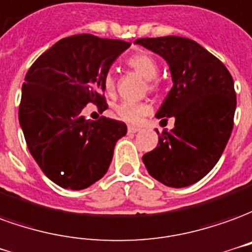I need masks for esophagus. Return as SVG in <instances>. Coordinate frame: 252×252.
Returning <instances> with one entry per match:
<instances>
[{
	"label": "esophagus",
	"instance_id": "34e87169",
	"mask_svg": "<svg viewBox=\"0 0 252 252\" xmlns=\"http://www.w3.org/2000/svg\"><path fill=\"white\" fill-rule=\"evenodd\" d=\"M140 131V127H137V126H129L127 127V133L129 134H134V133H138Z\"/></svg>",
	"mask_w": 252,
	"mask_h": 252
}]
</instances>
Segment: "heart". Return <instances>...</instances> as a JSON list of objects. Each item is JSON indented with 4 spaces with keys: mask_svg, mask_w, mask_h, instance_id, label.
<instances>
[{
    "mask_svg": "<svg viewBox=\"0 0 252 252\" xmlns=\"http://www.w3.org/2000/svg\"><path fill=\"white\" fill-rule=\"evenodd\" d=\"M126 65L131 70L138 73L141 77L146 80V88L149 92H156L158 89V83L156 76L158 73V63L156 58L148 51H138L134 53L126 60ZM101 88L104 94L112 96L115 94V80L112 73H106L101 78ZM117 115L122 121L129 123H138L142 118L151 112V107L146 103H131V101H122L115 107Z\"/></svg>",
    "mask_w": 252,
    "mask_h": 252,
    "instance_id": "heart-1",
    "label": "heart"
}]
</instances>
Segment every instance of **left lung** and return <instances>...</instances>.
<instances>
[{"label": "left lung", "instance_id": "1", "mask_svg": "<svg viewBox=\"0 0 252 252\" xmlns=\"http://www.w3.org/2000/svg\"><path fill=\"white\" fill-rule=\"evenodd\" d=\"M135 43L167 61L172 88L158 118H175L153 151L142 156L151 176L169 187H186L210 172L233 129L236 94L225 65L201 44L182 36L141 37Z\"/></svg>", "mask_w": 252, "mask_h": 252}]
</instances>
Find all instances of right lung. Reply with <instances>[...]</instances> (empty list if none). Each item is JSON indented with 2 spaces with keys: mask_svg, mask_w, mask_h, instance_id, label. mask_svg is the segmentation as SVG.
<instances>
[{
  "mask_svg": "<svg viewBox=\"0 0 252 252\" xmlns=\"http://www.w3.org/2000/svg\"><path fill=\"white\" fill-rule=\"evenodd\" d=\"M130 44L91 33L63 37L27 72L19 121L28 151L55 185L83 190L110 167L126 125L106 117L85 119L81 111L88 103L106 110L101 78Z\"/></svg>",
  "mask_w": 252,
  "mask_h": 252,
  "instance_id": "1",
  "label": "right lung"
}]
</instances>
